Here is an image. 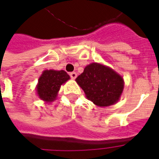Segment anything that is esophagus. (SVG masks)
Instances as JSON below:
<instances>
[{
    "label": "esophagus",
    "mask_w": 159,
    "mask_h": 159,
    "mask_svg": "<svg viewBox=\"0 0 159 159\" xmlns=\"http://www.w3.org/2000/svg\"><path fill=\"white\" fill-rule=\"evenodd\" d=\"M70 77H71V78L72 79H75L76 77H77V73L75 72H70Z\"/></svg>",
    "instance_id": "1"
}]
</instances>
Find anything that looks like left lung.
<instances>
[{"instance_id":"obj_1","label":"left lung","mask_w":159,"mask_h":159,"mask_svg":"<svg viewBox=\"0 0 159 159\" xmlns=\"http://www.w3.org/2000/svg\"><path fill=\"white\" fill-rule=\"evenodd\" d=\"M76 82L85 92L87 99L100 107L116 104L123 92V77L111 67L99 62L86 66Z\"/></svg>"}]
</instances>
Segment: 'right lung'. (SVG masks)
Returning <instances> with one entry per match:
<instances>
[{
	"instance_id": "right-lung-1",
	"label": "right lung",
	"mask_w": 159,
	"mask_h": 159,
	"mask_svg": "<svg viewBox=\"0 0 159 159\" xmlns=\"http://www.w3.org/2000/svg\"><path fill=\"white\" fill-rule=\"evenodd\" d=\"M69 79L70 76L63 70H44L36 85L37 96L45 103L54 102L61 86Z\"/></svg>"
}]
</instances>
